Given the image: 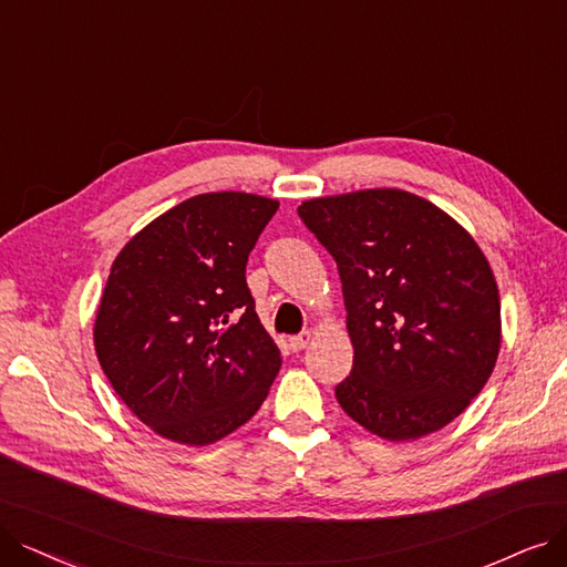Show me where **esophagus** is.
Returning a JSON list of instances; mask_svg holds the SVG:
<instances>
[{"label":"esophagus","instance_id":"obj_1","mask_svg":"<svg viewBox=\"0 0 567 567\" xmlns=\"http://www.w3.org/2000/svg\"><path fill=\"white\" fill-rule=\"evenodd\" d=\"M309 342H311V332H309V330H305V332H300V334H292V337L288 339V344H290L292 351H302Z\"/></svg>","mask_w":567,"mask_h":567}]
</instances>
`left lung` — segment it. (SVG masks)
<instances>
[{
    "label": "left lung",
    "instance_id": "8db88e82",
    "mask_svg": "<svg viewBox=\"0 0 567 567\" xmlns=\"http://www.w3.org/2000/svg\"><path fill=\"white\" fill-rule=\"evenodd\" d=\"M298 216L342 279L351 374L342 410L404 442L454 421L501 349V298L480 246L427 199L381 188L309 199Z\"/></svg>",
    "mask_w": 567,
    "mask_h": 567
}]
</instances>
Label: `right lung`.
I'll return each instance as SVG.
<instances>
[{"label":"right lung","mask_w":567,"mask_h":567,"mask_svg":"<svg viewBox=\"0 0 567 567\" xmlns=\"http://www.w3.org/2000/svg\"><path fill=\"white\" fill-rule=\"evenodd\" d=\"M279 202L205 193L127 241L95 319L113 391L167 440L205 446L251 419L281 368L246 284Z\"/></svg>","instance_id":"1"}]
</instances>
